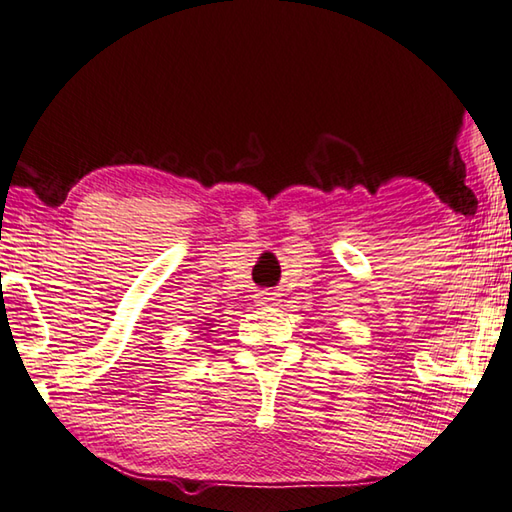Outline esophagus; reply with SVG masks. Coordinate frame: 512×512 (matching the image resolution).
I'll return each instance as SVG.
<instances>
[{"mask_svg": "<svg viewBox=\"0 0 512 512\" xmlns=\"http://www.w3.org/2000/svg\"><path fill=\"white\" fill-rule=\"evenodd\" d=\"M255 300H257L259 307H273L275 302H277L275 293H268V291H259L257 296H255Z\"/></svg>", "mask_w": 512, "mask_h": 512, "instance_id": "obj_1", "label": "esophagus"}]
</instances>
